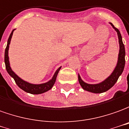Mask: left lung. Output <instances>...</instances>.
<instances>
[{"label": "left lung", "mask_w": 129, "mask_h": 129, "mask_svg": "<svg viewBox=\"0 0 129 129\" xmlns=\"http://www.w3.org/2000/svg\"><path fill=\"white\" fill-rule=\"evenodd\" d=\"M113 28L117 31V35H118L119 44V52L118 55V61L116 66L115 69H114L113 72L111 74L110 76L107 78L106 79L98 84H88L85 83L82 79L81 76L78 74V81L79 83L83 87V89L88 91V92H93V93H102V92H106L108 89H110L116 83V82L118 80L119 76L122 74L124 71L125 65V48L124 45L122 42V38L120 34V32L118 29L115 28L113 23H110Z\"/></svg>", "instance_id": "left-lung-1"}]
</instances>
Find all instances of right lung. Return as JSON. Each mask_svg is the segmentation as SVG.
Here are the masks:
<instances>
[{
  "label": "right lung",
  "mask_w": 129,
  "mask_h": 129,
  "mask_svg": "<svg viewBox=\"0 0 129 129\" xmlns=\"http://www.w3.org/2000/svg\"><path fill=\"white\" fill-rule=\"evenodd\" d=\"M14 30V29L11 33L9 37V39L8 40V44H7V46H6V48H5V68H6L7 72L13 78L16 85L21 89H23V91L28 92V93L33 94H42V93H44V92H47L49 89H51L52 87L53 86V85L55 84V82L56 81L57 74L60 71V69H61V67L57 69V71L54 74V76H53L51 80H50L48 82L45 83L35 85V84L29 83L28 82L22 80L21 78H20L11 69L10 66V62H9V57H8L9 45L10 44V41L11 39H12V35H13Z\"/></svg>",
  "instance_id": "right-lung-1"
}]
</instances>
